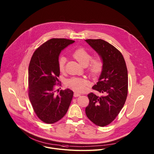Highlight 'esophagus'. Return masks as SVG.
Wrapping results in <instances>:
<instances>
[{
	"instance_id": "1",
	"label": "esophagus",
	"mask_w": 154,
	"mask_h": 154,
	"mask_svg": "<svg viewBox=\"0 0 154 154\" xmlns=\"http://www.w3.org/2000/svg\"><path fill=\"white\" fill-rule=\"evenodd\" d=\"M80 96V94H79V93H78L75 92V93H74V97H79V96Z\"/></svg>"
}]
</instances>
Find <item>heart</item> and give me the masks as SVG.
<instances>
[{"mask_svg": "<svg viewBox=\"0 0 154 154\" xmlns=\"http://www.w3.org/2000/svg\"><path fill=\"white\" fill-rule=\"evenodd\" d=\"M72 56L80 64L84 66L88 65V71L91 75H96L101 72L103 68V61L100 56H96L91 59V54L86 49L82 47L76 49L74 51ZM65 62V57H60L58 60V68L60 71L63 72L64 71ZM66 85L74 91L81 93L86 90V86L88 85V82L82 78L73 77L68 80L66 82Z\"/></svg>", "mask_w": 154, "mask_h": 154, "instance_id": "heart-1", "label": "heart"}]
</instances>
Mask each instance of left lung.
Here are the masks:
<instances>
[{
  "instance_id": "1",
  "label": "left lung",
  "mask_w": 154,
  "mask_h": 154,
  "mask_svg": "<svg viewBox=\"0 0 154 154\" xmlns=\"http://www.w3.org/2000/svg\"><path fill=\"white\" fill-rule=\"evenodd\" d=\"M85 41L103 61L99 81L92 88L102 95L88 94L90 103L85 113L94 124L104 127L116 118L125 102L128 93L127 69L122 54L113 45L101 39H88Z\"/></svg>"
}]
</instances>
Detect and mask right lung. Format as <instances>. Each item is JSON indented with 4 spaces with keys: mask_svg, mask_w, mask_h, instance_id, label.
<instances>
[{
    "mask_svg": "<svg viewBox=\"0 0 154 154\" xmlns=\"http://www.w3.org/2000/svg\"><path fill=\"white\" fill-rule=\"evenodd\" d=\"M75 41L52 38L33 53L29 66V97L36 116L42 122L53 124L67 113L74 93L69 89H54L60 75L58 58L62 50Z\"/></svg>",
    "mask_w": 154,
    "mask_h": 154,
    "instance_id": "obj_1",
    "label": "right lung"
}]
</instances>
